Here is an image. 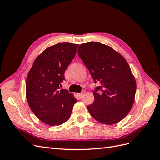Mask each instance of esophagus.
<instances>
[{"label": "esophagus", "instance_id": "obj_1", "mask_svg": "<svg viewBox=\"0 0 160 160\" xmlns=\"http://www.w3.org/2000/svg\"><path fill=\"white\" fill-rule=\"evenodd\" d=\"M77 98H78L79 99H81L83 97V93H77Z\"/></svg>", "mask_w": 160, "mask_h": 160}]
</instances>
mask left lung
I'll list each match as a JSON object with an SVG mask.
<instances>
[{
	"label": "left lung",
	"mask_w": 160,
	"mask_h": 160,
	"mask_svg": "<svg viewBox=\"0 0 160 160\" xmlns=\"http://www.w3.org/2000/svg\"><path fill=\"white\" fill-rule=\"evenodd\" d=\"M77 52L95 83L101 85L93 91V103L87 107L90 115L101 123H118L132 109L136 91L128 62L112 48L98 42L81 44Z\"/></svg>",
	"instance_id": "8db88e82"
}]
</instances>
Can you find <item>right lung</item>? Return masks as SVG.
<instances>
[{"label":"right lung","instance_id":"1","mask_svg":"<svg viewBox=\"0 0 160 160\" xmlns=\"http://www.w3.org/2000/svg\"><path fill=\"white\" fill-rule=\"evenodd\" d=\"M78 46L62 42L48 47L37 57L28 73V104L41 122L51 126L66 122L77 102L73 95L59 88Z\"/></svg>","mask_w":160,"mask_h":160}]
</instances>
